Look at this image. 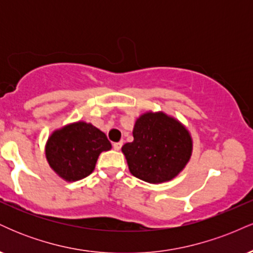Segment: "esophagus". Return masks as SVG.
<instances>
[{"label": "esophagus", "mask_w": 253, "mask_h": 253, "mask_svg": "<svg viewBox=\"0 0 253 253\" xmlns=\"http://www.w3.org/2000/svg\"><path fill=\"white\" fill-rule=\"evenodd\" d=\"M121 146H123V141H119V143L113 144V147H114V150H117V151L120 150Z\"/></svg>", "instance_id": "esophagus-1"}]
</instances>
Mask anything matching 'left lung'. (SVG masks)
Listing matches in <instances>:
<instances>
[{"label": "left lung", "mask_w": 253, "mask_h": 253, "mask_svg": "<svg viewBox=\"0 0 253 253\" xmlns=\"http://www.w3.org/2000/svg\"><path fill=\"white\" fill-rule=\"evenodd\" d=\"M133 141L123 153L133 176L152 184L169 182L189 163L193 138L187 127L164 112H145L135 120Z\"/></svg>", "instance_id": "left-lung-1"}]
</instances>
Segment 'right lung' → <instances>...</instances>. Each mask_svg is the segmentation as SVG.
<instances>
[{
	"instance_id": "1",
	"label": "right lung",
	"mask_w": 253,
	"mask_h": 253,
	"mask_svg": "<svg viewBox=\"0 0 253 253\" xmlns=\"http://www.w3.org/2000/svg\"><path fill=\"white\" fill-rule=\"evenodd\" d=\"M112 144L102 130L90 123L76 121L54 129L45 145L51 169L66 182L85 178L95 170L97 158Z\"/></svg>"
}]
</instances>
